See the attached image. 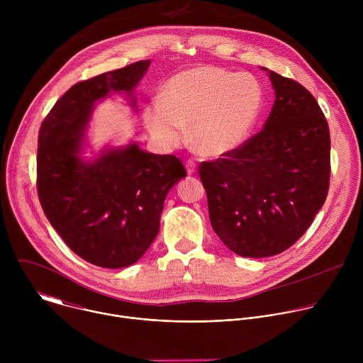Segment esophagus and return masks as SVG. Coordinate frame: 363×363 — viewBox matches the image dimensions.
<instances>
[{
    "mask_svg": "<svg viewBox=\"0 0 363 363\" xmlns=\"http://www.w3.org/2000/svg\"><path fill=\"white\" fill-rule=\"evenodd\" d=\"M185 167H186V172H188L189 175L195 174V171H196V164H195L194 161H186Z\"/></svg>",
    "mask_w": 363,
    "mask_h": 363,
    "instance_id": "1",
    "label": "esophagus"
}]
</instances>
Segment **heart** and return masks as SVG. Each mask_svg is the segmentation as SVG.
<instances>
[{
  "label": "heart",
  "instance_id": "b5f03b06",
  "mask_svg": "<svg viewBox=\"0 0 363 363\" xmlns=\"http://www.w3.org/2000/svg\"><path fill=\"white\" fill-rule=\"evenodd\" d=\"M263 87L250 74L201 66L175 74L164 97L143 111L149 133L167 146L179 145L191 123L194 146L208 157L240 147L263 109Z\"/></svg>",
  "mask_w": 363,
  "mask_h": 363
}]
</instances>
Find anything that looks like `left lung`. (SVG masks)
Masks as SVG:
<instances>
[{
	"mask_svg": "<svg viewBox=\"0 0 363 363\" xmlns=\"http://www.w3.org/2000/svg\"><path fill=\"white\" fill-rule=\"evenodd\" d=\"M269 73L276 100L264 128L235 150L199 165L216 234L241 257L291 247L323 206L330 135L316 99L300 83Z\"/></svg>",
	"mask_w": 363,
	"mask_h": 363,
	"instance_id": "1",
	"label": "left lung"
}]
</instances>
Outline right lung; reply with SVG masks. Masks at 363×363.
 <instances>
[{
	"mask_svg": "<svg viewBox=\"0 0 363 363\" xmlns=\"http://www.w3.org/2000/svg\"><path fill=\"white\" fill-rule=\"evenodd\" d=\"M150 60L72 86L38 132L37 192L41 208L63 241L83 260L105 269L136 263L160 233L169 189L186 177L174 155L142 150L136 142L105 147L91 161L82 152L96 103L135 87Z\"/></svg>",
	"mask_w": 363,
	"mask_h": 363,
	"instance_id": "1",
	"label": "right lung"
}]
</instances>
